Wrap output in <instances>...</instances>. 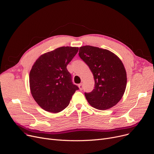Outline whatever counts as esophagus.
Instances as JSON below:
<instances>
[{
    "mask_svg": "<svg viewBox=\"0 0 154 154\" xmlns=\"http://www.w3.org/2000/svg\"><path fill=\"white\" fill-rule=\"evenodd\" d=\"M78 86H79V89H80V90H82V89H83V85H82V83L79 84Z\"/></svg>",
    "mask_w": 154,
    "mask_h": 154,
    "instance_id": "34e87169",
    "label": "esophagus"
}]
</instances>
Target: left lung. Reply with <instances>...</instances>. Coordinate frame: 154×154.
I'll use <instances>...</instances> for the list:
<instances>
[{
    "mask_svg": "<svg viewBox=\"0 0 154 154\" xmlns=\"http://www.w3.org/2000/svg\"><path fill=\"white\" fill-rule=\"evenodd\" d=\"M79 55L89 66L95 81L93 91L85 93L89 104L99 110L115 106L122 98L127 82L121 60L109 50L89 45L80 47Z\"/></svg>",
    "mask_w": 154,
    "mask_h": 154,
    "instance_id": "obj_1",
    "label": "left lung"
}]
</instances>
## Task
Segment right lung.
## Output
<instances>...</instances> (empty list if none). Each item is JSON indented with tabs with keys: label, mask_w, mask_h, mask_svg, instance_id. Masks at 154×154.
<instances>
[{
	"label": "right lung",
	"mask_w": 154,
	"mask_h": 154,
	"mask_svg": "<svg viewBox=\"0 0 154 154\" xmlns=\"http://www.w3.org/2000/svg\"><path fill=\"white\" fill-rule=\"evenodd\" d=\"M78 50V47L62 46L44 53L33 64L29 73L30 91L44 110L53 113L63 111L79 89L66 69Z\"/></svg>",
	"instance_id": "add662e5"
}]
</instances>
